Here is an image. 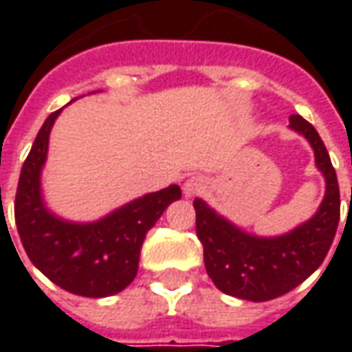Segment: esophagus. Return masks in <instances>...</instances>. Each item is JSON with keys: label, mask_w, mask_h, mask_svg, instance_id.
Segmentation results:
<instances>
[{"label": "esophagus", "mask_w": 352, "mask_h": 352, "mask_svg": "<svg viewBox=\"0 0 352 352\" xmlns=\"http://www.w3.org/2000/svg\"><path fill=\"white\" fill-rule=\"evenodd\" d=\"M204 188H206V180L201 176H192V178H188L184 182V194L188 197L197 196V194L204 192Z\"/></svg>", "instance_id": "1"}]
</instances>
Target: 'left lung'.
<instances>
[{"label":"left lung","mask_w":352,"mask_h":352,"mask_svg":"<svg viewBox=\"0 0 352 352\" xmlns=\"http://www.w3.org/2000/svg\"><path fill=\"white\" fill-rule=\"evenodd\" d=\"M290 127L309 141L325 178V197L309 221L286 235L256 236L217 215L204 199L194 201L206 270L219 290L241 300L268 302L300 286L325 261L337 233L341 199L329 153L302 116H292Z\"/></svg>","instance_id":"8db88e82"}]
</instances>
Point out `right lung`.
Here are the masks:
<instances>
[{"instance_id": "1", "label": "right lung", "mask_w": 352, "mask_h": 352, "mask_svg": "<svg viewBox=\"0 0 352 352\" xmlns=\"http://www.w3.org/2000/svg\"><path fill=\"white\" fill-rule=\"evenodd\" d=\"M62 109L50 113L21 168L15 194V223L31 263L62 290L105 298L125 290L137 276L148 229L182 190L168 188L133 199L94 223H70L50 213L41 194V172L48 137Z\"/></svg>"}]
</instances>
